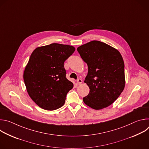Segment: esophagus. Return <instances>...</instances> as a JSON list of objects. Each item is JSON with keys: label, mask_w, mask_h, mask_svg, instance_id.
<instances>
[{"label": "esophagus", "mask_w": 149, "mask_h": 149, "mask_svg": "<svg viewBox=\"0 0 149 149\" xmlns=\"http://www.w3.org/2000/svg\"><path fill=\"white\" fill-rule=\"evenodd\" d=\"M77 82L78 84H82V80L81 79H80V78H78V79L77 80Z\"/></svg>", "instance_id": "obj_1"}]
</instances>
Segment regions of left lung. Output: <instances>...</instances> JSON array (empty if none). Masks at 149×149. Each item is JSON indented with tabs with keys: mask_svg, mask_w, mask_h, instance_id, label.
<instances>
[{
	"mask_svg": "<svg viewBox=\"0 0 149 149\" xmlns=\"http://www.w3.org/2000/svg\"><path fill=\"white\" fill-rule=\"evenodd\" d=\"M88 68L86 82L90 88L83 98L86 105L100 110L112 104L125 86L124 63L119 51L98 40H93L77 48Z\"/></svg>",
	"mask_w": 149,
	"mask_h": 149,
	"instance_id": "obj_1",
	"label": "left lung"
}]
</instances>
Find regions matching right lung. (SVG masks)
I'll return each instance as SVG.
<instances>
[{
    "label": "right lung",
    "mask_w": 149,
    "mask_h": 149,
    "mask_svg": "<svg viewBox=\"0 0 149 149\" xmlns=\"http://www.w3.org/2000/svg\"><path fill=\"white\" fill-rule=\"evenodd\" d=\"M75 50L72 46L51 44L32 53L24 79L29 95L40 108L54 110L64 104L74 84L67 78L63 64Z\"/></svg>",
    "instance_id": "add662e5"
}]
</instances>
